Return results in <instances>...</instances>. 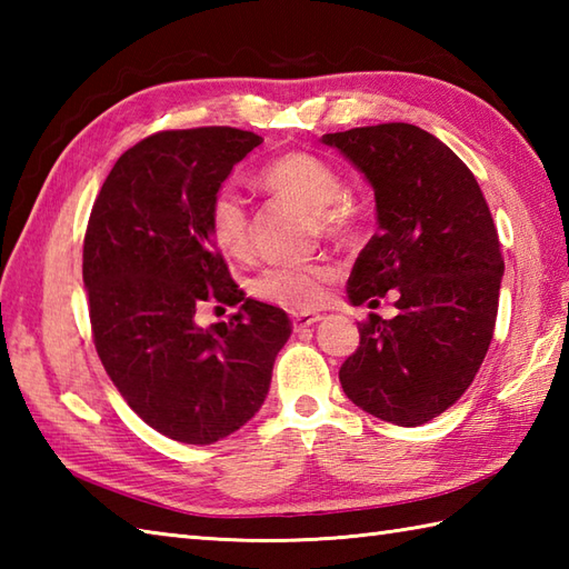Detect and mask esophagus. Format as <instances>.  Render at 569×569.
Returning a JSON list of instances; mask_svg holds the SVG:
<instances>
[{"instance_id":"obj_1","label":"esophagus","mask_w":569,"mask_h":569,"mask_svg":"<svg viewBox=\"0 0 569 569\" xmlns=\"http://www.w3.org/2000/svg\"><path fill=\"white\" fill-rule=\"evenodd\" d=\"M293 330H306V328H312V325L320 322L322 316L320 312H293Z\"/></svg>"}]
</instances>
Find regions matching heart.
<instances>
[{"mask_svg": "<svg viewBox=\"0 0 569 569\" xmlns=\"http://www.w3.org/2000/svg\"><path fill=\"white\" fill-rule=\"evenodd\" d=\"M259 183L271 196L300 202L316 212L320 229L332 239H345L355 229V210L342 200L345 180L328 161L310 153H286L263 168ZM210 232L214 244L229 257H244L251 249V217L247 202L232 188H222L210 202ZM332 266L322 259L303 263H271L251 278L249 291L263 303L286 310L322 306L332 281Z\"/></svg>", "mask_w": 569, "mask_h": 569, "instance_id": "b5f03b06", "label": "heart"}]
</instances>
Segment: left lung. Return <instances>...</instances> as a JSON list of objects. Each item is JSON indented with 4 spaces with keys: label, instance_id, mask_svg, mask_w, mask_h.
I'll return each mask as SVG.
<instances>
[{
    "label": "left lung",
    "instance_id": "1",
    "mask_svg": "<svg viewBox=\"0 0 569 569\" xmlns=\"http://www.w3.org/2000/svg\"><path fill=\"white\" fill-rule=\"evenodd\" d=\"M373 188L379 232L355 261L352 306L396 291L398 316L369 312L340 369L349 401L416 428L475 381L493 337L503 257L475 173L426 129L403 122L325 134Z\"/></svg>",
    "mask_w": 569,
    "mask_h": 569
}]
</instances>
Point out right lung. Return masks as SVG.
<instances>
[{
	"label": "right lung",
	"mask_w": 569,
	"mask_h": 569,
	"mask_svg": "<svg viewBox=\"0 0 569 569\" xmlns=\"http://www.w3.org/2000/svg\"><path fill=\"white\" fill-rule=\"evenodd\" d=\"M263 139L234 127L159 131L119 156L82 244L92 340L117 391L161 435L212 445L257 416L291 337L281 308L244 298L210 232V202ZM239 305L202 331L204 305Z\"/></svg>",
	"instance_id": "add662e5"
}]
</instances>
